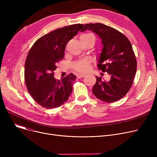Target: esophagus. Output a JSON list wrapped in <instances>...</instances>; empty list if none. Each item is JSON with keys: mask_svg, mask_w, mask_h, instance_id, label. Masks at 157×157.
Here are the masks:
<instances>
[{"mask_svg": "<svg viewBox=\"0 0 157 157\" xmlns=\"http://www.w3.org/2000/svg\"><path fill=\"white\" fill-rule=\"evenodd\" d=\"M85 76V74H77V78H83Z\"/></svg>", "mask_w": 157, "mask_h": 157, "instance_id": "34e87169", "label": "esophagus"}]
</instances>
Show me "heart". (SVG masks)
<instances>
[{"label":"heart","instance_id":"heart-1","mask_svg":"<svg viewBox=\"0 0 157 157\" xmlns=\"http://www.w3.org/2000/svg\"><path fill=\"white\" fill-rule=\"evenodd\" d=\"M80 39L81 41L90 40V39H93L95 41V37L92 33H85V34H82L81 36ZM89 64H90V61L87 59L80 60L73 63V68L79 72H85L88 69Z\"/></svg>","mask_w":157,"mask_h":157}]
</instances>
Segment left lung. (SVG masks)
<instances>
[{
	"label": "left lung",
	"mask_w": 157,
	"mask_h": 157,
	"mask_svg": "<svg viewBox=\"0 0 157 157\" xmlns=\"http://www.w3.org/2000/svg\"><path fill=\"white\" fill-rule=\"evenodd\" d=\"M86 30L94 32L101 40L102 47L97 67L111 75L108 82L95 76L92 92L104 102H116L129 91L136 73L137 62L132 46L122 33L104 24L87 23L81 32Z\"/></svg>",
	"instance_id": "8db88e82"
}]
</instances>
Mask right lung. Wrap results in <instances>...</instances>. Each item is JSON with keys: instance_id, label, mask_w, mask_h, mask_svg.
Wrapping results in <instances>:
<instances>
[{"instance_id": "1", "label": "right lung", "mask_w": 157, "mask_h": 157, "mask_svg": "<svg viewBox=\"0 0 157 157\" xmlns=\"http://www.w3.org/2000/svg\"><path fill=\"white\" fill-rule=\"evenodd\" d=\"M83 25L78 23L56 29L37 39L30 49L25 64V81L29 94L43 108H56L69 99L76 76L71 73L56 80L53 71L56 63L63 59L66 44Z\"/></svg>"}]
</instances>
